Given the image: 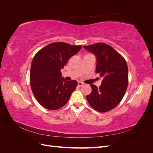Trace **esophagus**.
Instances as JSON below:
<instances>
[{"mask_svg":"<svg viewBox=\"0 0 153 153\" xmlns=\"http://www.w3.org/2000/svg\"><path fill=\"white\" fill-rule=\"evenodd\" d=\"M84 85V83H83V82H78V86H83V85Z\"/></svg>","mask_w":153,"mask_h":153,"instance_id":"esophagus-1","label":"esophagus"}]
</instances>
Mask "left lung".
Masks as SVG:
<instances>
[{
  "label": "left lung",
  "instance_id": "obj_1",
  "mask_svg": "<svg viewBox=\"0 0 153 153\" xmlns=\"http://www.w3.org/2000/svg\"><path fill=\"white\" fill-rule=\"evenodd\" d=\"M84 48L95 55L96 72L103 78L98 88L91 84V93L86 96L96 110L106 112L114 108L122 100L128 84V69L125 59L112 47L98 43Z\"/></svg>",
  "mask_w": 153,
  "mask_h": 153
}]
</instances>
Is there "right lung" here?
I'll return each mask as SVG.
<instances>
[{
  "label": "right lung",
  "instance_id": "add662e5",
  "mask_svg": "<svg viewBox=\"0 0 153 153\" xmlns=\"http://www.w3.org/2000/svg\"><path fill=\"white\" fill-rule=\"evenodd\" d=\"M81 48V45L52 43L40 50L32 59L31 89L36 100L45 108L53 110L62 107L75 90L77 81H66L61 69Z\"/></svg>",
  "mask_w": 153,
  "mask_h": 153
}]
</instances>
